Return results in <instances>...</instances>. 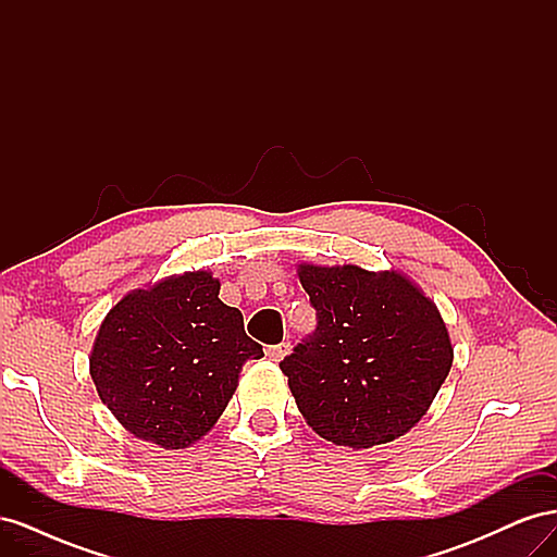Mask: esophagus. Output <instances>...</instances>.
<instances>
[{
	"label": "esophagus",
	"mask_w": 557,
	"mask_h": 557,
	"mask_svg": "<svg viewBox=\"0 0 557 557\" xmlns=\"http://www.w3.org/2000/svg\"><path fill=\"white\" fill-rule=\"evenodd\" d=\"M288 348H290V344L281 342V344H274V346H267V348H264V352H267V358H269V360L278 362V360L285 356V352H288Z\"/></svg>",
	"instance_id": "obj_1"
}]
</instances>
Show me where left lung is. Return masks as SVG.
I'll use <instances>...</instances> for the list:
<instances>
[{
  "label": "left lung",
  "instance_id": "8db88e82",
  "mask_svg": "<svg viewBox=\"0 0 557 557\" xmlns=\"http://www.w3.org/2000/svg\"><path fill=\"white\" fill-rule=\"evenodd\" d=\"M315 330L281 360L297 407L323 440L369 448L425 416L453 364L432 301L397 272L299 267Z\"/></svg>",
  "mask_w": 557,
  "mask_h": 557
}]
</instances>
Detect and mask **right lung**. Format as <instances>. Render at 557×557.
<instances>
[{"instance_id": "add662e5", "label": "right lung", "mask_w": 557, "mask_h": 557, "mask_svg": "<svg viewBox=\"0 0 557 557\" xmlns=\"http://www.w3.org/2000/svg\"><path fill=\"white\" fill-rule=\"evenodd\" d=\"M218 290L209 272L183 274L123 297L104 318L90 376L134 436L190 446L225 411L244 362L262 358L242 311L223 305Z\"/></svg>"}]
</instances>
